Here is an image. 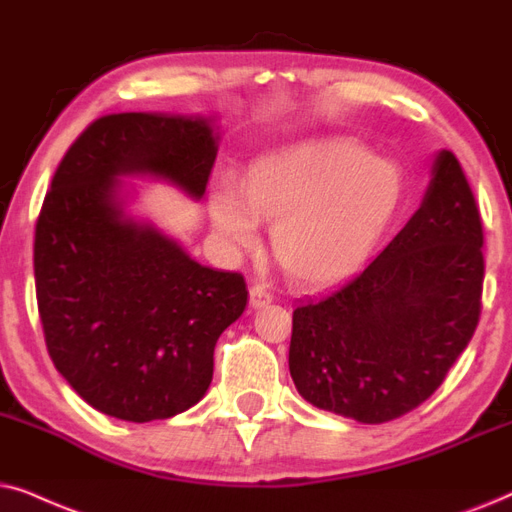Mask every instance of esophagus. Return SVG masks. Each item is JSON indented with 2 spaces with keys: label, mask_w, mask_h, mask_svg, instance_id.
Listing matches in <instances>:
<instances>
[{
  "label": "esophagus",
  "mask_w": 512,
  "mask_h": 512,
  "mask_svg": "<svg viewBox=\"0 0 512 512\" xmlns=\"http://www.w3.org/2000/svg\"><path fill=\"white\" fill-rule=\"evenodd\" d=\"M274 295L264 288V285H252L250 288V306L252 309H262V306H267Z\"/></svg>",
  "instance_id": "esophagus-1"
}]
</instances>
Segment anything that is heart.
Here are the masks:
<instances>
[{"label":"heart","instance_id":"heart-1","mask_svg":"<svg viewBox=\"0 0 512 512\" xmlns=\"http://www.w3.org/2000/svg\"><path fill=\"white\" fill-rule=\"evenodd\" d=\"M407 199L395 161L377 159L353 140L318 138L255 159L243 194L222 180L208 199L215 234L229 248H250L260 220L271 222V248L304 285L332 283L358 269L388 234Z\"/></svg>","mask_w":512,"mask_h":512}]
</instances>
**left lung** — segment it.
Segmentation results:
<instances>
[{
    "mask_svg": "<svg viewBox=\"0 0 512 512\" xmlns=\"http://www.w3.org/2000/svg\"><path fill=\"white\" fill-rule=\"evenodd\" d=\"M482 222L466 175L435 154L424 201L358 276L299 299L290 377L306 403L384 424L431 398L480 320Z\"/></svg>",
    "mask_w": 512,
    "mask_h": 512,
    "instance_id": "1",
    "label": "left lung"
}]
</instances>
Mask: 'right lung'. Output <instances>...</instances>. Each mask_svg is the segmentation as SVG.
Here are the masks:
<instances>
[{
  "mask_svg": "<svg viewBox=\"0 0 512 512\" xmlns=\"http://www.w3.org/2000/svg\"><path fill=\"white\" fill-rule=\"evenodd\" d=\"M217 147L215 117L107 114L53 175L34 231L46 349L107 417L145 424L199 403L217 339L248 304L241 274L203 267L128 208L126 177L163 180L201 201Z\"/></svg>",
  "mask_w": 512,
  "mask_h": 512,
  "instance_id": "add662e5",
  "label": "right lung"
}]
</instances>
